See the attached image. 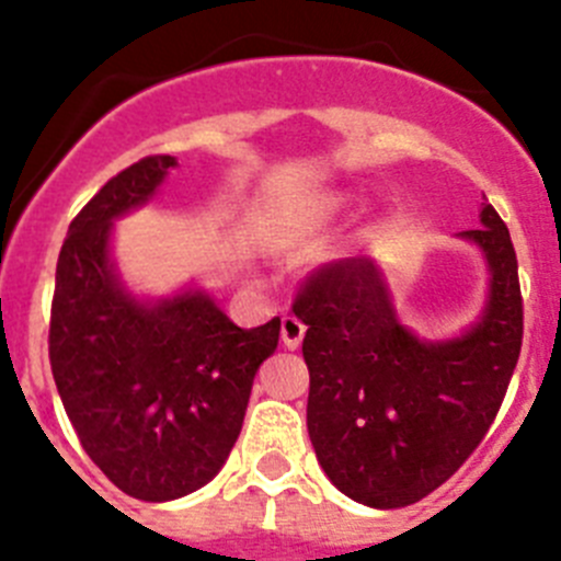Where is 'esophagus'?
I'll return each instance as SVG.
<instances>
[{
  "mask_svg": "<svg viewBox=\"0 0 561 561\" xmlns=\"http://www.w3.org/2000/svg\"><path fill=\"white\" fill-rule=\"evenodd\" d=\"M304 334H306L304 320H297L295 314H286L284 320H280V340H284L286 348H297V345L304 342Z\"/></svg>",
  "mask_w": 561,
  "mask_h": 561,
  "instance_id": "esophagus-1",
  "label": "esophagus"
}]
</instances>
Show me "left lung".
<instances>
[{"mask_svg": "<svg viewBox=\"0 0 561 561\" xmlns=\"http://www.w3.org/2000/svg\"><path fill=\"white\" fill-rule=\"evenodd\" d=\"M480 221L460 236L485 252L492 295L460 340L401 329L368 257L331 261L297 289L311 447L356 503L401 508L427 497L480 447L503 404L523 348V291L508 227L489 202Z\"/></svg>", "mask_w": 561, "mask_h": 561, "instance_id": "obj_1", "label": "left lung"}]
</instances>
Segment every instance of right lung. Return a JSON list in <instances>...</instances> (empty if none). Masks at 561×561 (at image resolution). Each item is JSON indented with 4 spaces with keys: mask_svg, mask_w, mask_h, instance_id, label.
<instances>
[{
    "mask_svg": "<svg viewBox=\"0 0 561 561\" xmlns=\"http://www.w3.org/2000/svg\"><path fill=\"white\" fill-rule=\"evenodd\" d=\"M168 153L142 157L83 205L56 266L49 365L81 447L121 492L176 500L216 478L280 320L238 329L202 291L142 306L108 264L112 219L157 191Z\"/></svg>",
    "mask_w": 561,
    "mask_h": 561,
    "instance_id": "right-lung-1",
    "label": "right lung"
}]
</instances>
